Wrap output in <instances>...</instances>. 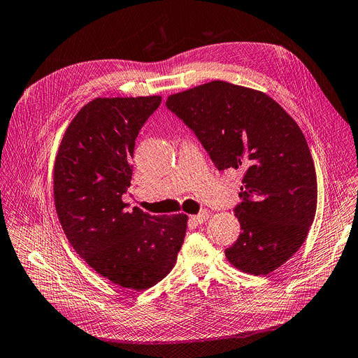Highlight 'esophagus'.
Segmentation results:
<instances>
[{
	"mask_svg": "<svg viewBox=\"0 0 358 358\" xmlns=\"http://www.w3.org/2000/svg\"><path fill=\"white\" fill-rule=\"evenodd\" d=\"M207 219H208V211H207V210H201L199 214H196V216H192V220H193L196 224H201V223H204Z\"/></svg>",
	"mask_w": 358,
	"mask_h": 358,
	"instance_id": "34e87169",
	"label": "esophagus"
}]
</instances>
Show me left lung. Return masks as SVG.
<instances>
[{"label":"left lung","mask_w":358,"mask_h":358,"mask_svg":"<svg viewBox=\"0 0 358 358\" xmlns=\"http://www.w3.org/2000/svg\"><path fill=\"white\" fill-rule=\"evenodd\" d=\"M192 129L219 171L242 170V201L233 208L242 233L226 257L268 275L302 246L317 210V174L306 139L268 94L214 80L165 102Z\"/></svg>","instance_id":"8db88e82"}]
</instances>
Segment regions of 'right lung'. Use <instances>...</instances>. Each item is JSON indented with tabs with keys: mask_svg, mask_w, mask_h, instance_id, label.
Masks as SVG:
<instances>
[{
	"mask_svg": "<svg viewBox=\"0 0 358 358\" xmlns=\"http://www.w3.org/2000/svg\"><path fill=\"white\" fill-rule=\"evenodd\" d=\"M161 96L96 98L66 129L55 162L59 222L86 264L125 289L144 291L176 265L185 214L151 216L127 210L135 139Z\"/></svg>",
	"mask_w": 358,
	"mask_h": 358,
	"instance_id": "add662e5",
	"label": "right lung"
}]
</instances>
